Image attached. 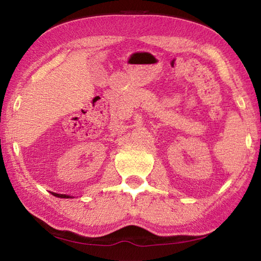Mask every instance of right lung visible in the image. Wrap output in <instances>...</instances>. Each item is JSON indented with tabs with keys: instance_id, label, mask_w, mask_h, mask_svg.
<instances>
[{
	"instance_id": "obj_1",
	"label": "right lung",
	"mask_w": 261,
	"mask_h": 261,
	"mask_svg": "<svg viewBox=\"0 0 261 261\" xmlns=\"http://www.w3.org/2000/svg\"><path fill=\"white\" fill-rule=\"evenodd\" d=\"M53 196L55 197H59V198H72L71 196H68V194H60V193H55V192H51Z\"/></svg>"
}]
</instances>
